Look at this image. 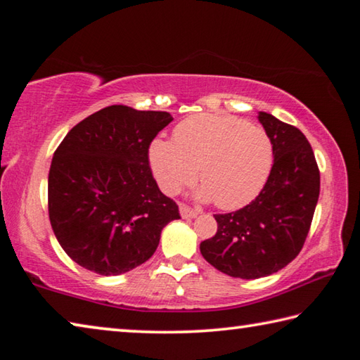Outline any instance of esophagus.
Returning a JSON list of instances; mask_svg holds the SVG:
<instances>
[{
  "mask_svg": "<svg viewBox=\"0 0 360 360\" xmlns=\"http://www.w3.org/2000/svg\"><path fill=\"white\" fill-rule=\"evenodd\" d=\"M179 211H181V216L184 219H192V217H197L198 216V211L191 208V206H187L186 203H181L179 205Z\"/></svg>",
  "mask_w": 360,
  "mask_h": 360,
  "instance_id": "1",
  "label": "esophagus"
}]
</instances>
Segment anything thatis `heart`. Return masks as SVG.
<instances>
[{"instance_id": "b5f03b06", "label": "heart", "mask_w": 360, "mask_h": 360, "mask_svg": "<svg viewBox=\"0 0 360 360\" xmlns=\"http://www.w3.org/2000/svg\"><path fill=\"white\" fill-rule=\"evenodd\" d=\"M273 141L259 125L230 114H197L176 127L173 141L155 139L149 162L162 191L173 195L195 182L200 197L222 210L248 205L264 188L273 167Z\"/></svg>"}]
</instances>
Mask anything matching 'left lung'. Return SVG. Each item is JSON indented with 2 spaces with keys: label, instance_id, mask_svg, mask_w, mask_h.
<instances>
[{
  "label": "left lung",
  "instance_id": "obj_1",
  "mask_svg": "<svg viewBox=\"0 0 360 360\" xmlns=\"http://www.w3.org/2000/svg\"><path fill=\"white\" fill-rule=\"evenodd\" d=\"M275 162L260 193L241 210L214 214L216 235L202 241L206 262L233 278L276 273L302 251L319 198L321 174L307 136L268 112L259 114Z\"/></svg>",
  "mask_w": 360,
  "mask_h": 360
}]
</instances>
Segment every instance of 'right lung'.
<instances>
[{
  "label": "right lung",
  "instance_id": "add662e5",
  "mask_svg": "<svg viewBox=\"0 0 360 360\" xmlns=\"http://www.w3.org/2000/svg\"><path fill=\"white\" fill-rule=\"evenodd\" d=\"M165 111L112 105L68 131L52 158L49 219L60 246L85 270L122 275L152 257L162 229L181 219L149 165Z\"/></svg>",
  "mask_w": 360,
  "mask_h": 360
}]
</instances>
